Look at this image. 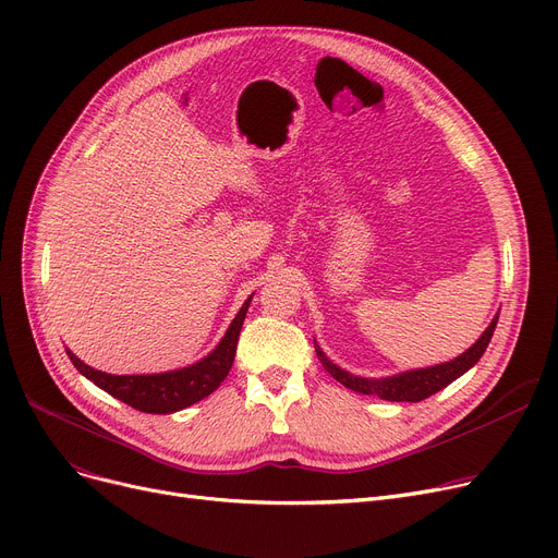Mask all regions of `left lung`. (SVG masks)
I'll return each instance as SVG.
<instances>
[{"label": "left lung", "mask_w": 558, "mask_h": 558, "mask_svg": "<svg viewBox=\"0 0 558 558\" xmlns=\"http://www.w3.org/2000/svg\"><path fill=\"white\" fill-rule=\"evenodd\" d=\"M495 326H497V314L493 316V320L482 332V337L471 348H468L465 353H461L459 357H454L450 362L425 366V368L402 371V373L387 375V377H362V375H353V373L343 371L324 353V350H320L316 339H314V350H316L318 362L324 364V368L345 389H353L364 396H377V398L391 400V402H421V400L434 396L436 391L446 389L450 383H454L457 377H461L465 371H471L480 362V357L484 355V350L488 348V341L495 332Z\"/></svg>", "instance_id": "left-lung-1"}]
</instances>
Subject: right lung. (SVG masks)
Here are the masks:
<instances>
[{
	"mask_svg": "<svg viewBox=\"0 0 558 558\" xmlns=\"http://www.w3.org/2000/svg\"><path fill=\"white\" fill-rule=\"evenodd\" d=\"M251 299L253 294L246 299L238 316L232 318V324L228 326L226 335L215 345L213 353L183 368L149 373V375H114V373H104L87 366L72 353V350H68V357L72 360V364L83 377L90 379L93 385H97L112 398L131 404L133 409H137V412H144V414L181 412V409L208 398L226 379L234 362V350H238V339L244 326Z\"/></svg>",
	"mask_w": 558,
	"mask_h": 558,
	"instance_id": "obj_1",
	"label": "right lung"
}]
</instances>
